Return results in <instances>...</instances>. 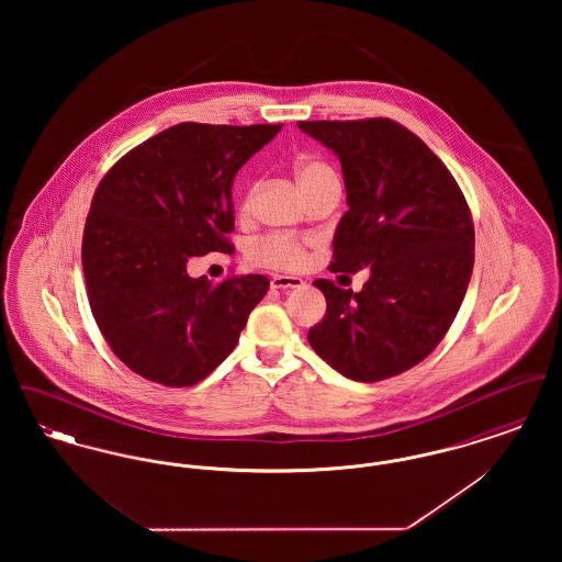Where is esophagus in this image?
Returning <instances> with one entry per match:
<instances>
[{"instance_id": "34e87169", "label": "esophagus", "mask_w": 562, "mask_h": 562, "mask_svg": "<svg viewBox=\"0 0 562 562\" xmlns=\"http://www.w3.org/2000/svg\"><path fill=\"white\" fill-rule=\"evenodd\" d=\"M305 282L301 280V278H296V276H273L271 278V289H276V291H289V289H299V286H303Z\"/></svg>"}]
</instances>
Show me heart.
Instances as JSON below:
<instances>
[{
  "instance_id": "b5f03b06",
  "label": "heart",
  "mask_w": 562,
  "mask_h": 562,
  "mask_svg": "<svg viewBox=\"0 0 562 562\" xmlns=\"http://www.w3.org/2000/svg\"><path fill=\"white\" fill-rule=\"evenodd\" d=\"M293 172L307 198L328 186H339V175L335 172V168L328 161L312 154L296 156L293 160ZM252 195H255V183L248 181L240 189L238 202H236V211L240 216L250 214ZM310 244L312 240L307 238L269 234L248 246V261L259 268L296 271L310 263Z\"/></svg>"
}]
</instances>
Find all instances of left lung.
<instances>
[{
	"mask_svg": "<svg viewBox=\"0 0 562 562\" xmlns=\"http://www.w3.org/2000/svg\"><path fill=\"white\" fill-rule=\"evenodd\" d=\"M344 168L330 271L371 268L360 293L316 280L326 314L310 346L335 371L373 383L426 360L451 328L474 268V223L451 170L390 117L299 122Z\"/></svg>",
	"mask_w": 562,
	"mask_h": 562,
	"instance_id": "left-lung-1",
	"label": "left lung"
}]
</instances>
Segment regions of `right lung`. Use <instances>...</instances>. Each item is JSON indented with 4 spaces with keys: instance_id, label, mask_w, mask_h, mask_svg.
Segmentation results:
<instances>
[{
    "instance_id": "1",
    "label": "right lung",
    "mask_w": 562,
    "mask_h": 562,
    "mask_svg": "<svg viewBox=\"0 0 562 562\" xmlns=\"http://www.w3.org/2000/svg\"><path fill=\"white\" fill-rule=\"evenodd\" d=\"M280 128L183 122L101 179L81 238L86 293L109 348L143 379L189 387L209 376L268 293L261 273L213 284L189 278L188 261L234 250V177Z\"/></svg>"
}]
</instances>
